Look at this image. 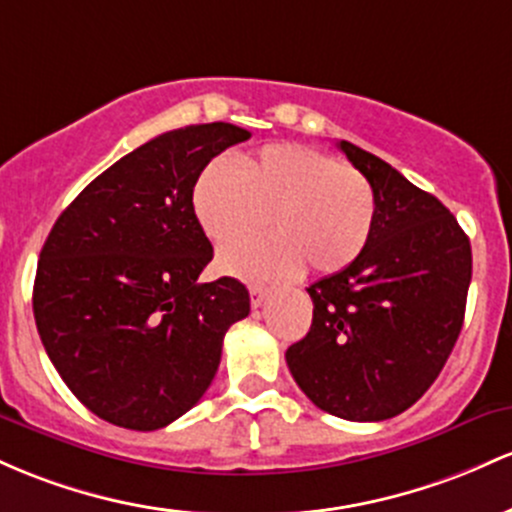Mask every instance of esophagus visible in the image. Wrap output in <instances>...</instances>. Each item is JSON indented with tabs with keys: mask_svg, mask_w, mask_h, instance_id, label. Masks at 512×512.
I'll return each instance as SVG.
<instances>
[{
	"mask_svg": "<svg viewBox=\"0 0 512 512\" xmlns=\"http://www.w3.org/2000/svg\"><path fill=\"white\" fill-rule=\"evenodd\" d=\"M268 287L266 285H249V295H251V307H261L263 302H266V297H268Z\"/></svg>",
	"mask_w": 512,
	"mask_h": 512,
	"instance_id": "34e87169",
	"label": "esophagus"
}]
</instances>
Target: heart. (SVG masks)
Returning a JSON list of instances; mask_svg holds the SVG:
<instances>
[{
  "label": "heart",
  "mask_w": 512,
  "mask_h": 512,
  "mask_svg": "<svg viewBox=\"0 0 512 512\" xmlns=\"http://www.w3.org/2000/svg\"><path fill=\"white\" fill-rule=\"evenodd\" d=\"M193 212L217 244L258 227L263 237L222 249V271L241 278L348 268L365 251L377 217L370 181L358 169L302 145H266L246 157L239 171L217 159L193 188Z\"/></svg>",
  "instance_id": "b5f03b06"
}]
</instances>
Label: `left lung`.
I'll list each match as a JSON object with an SVG mask.
<instances>
[{
	"mask_svg": "<svg viewBox=\"0 0 512 512\" xmlns=\"http://www.w3.org/2000/svg\"><path fill=\"white\" fill-rule=\"evenodd\" d=\"M338 149L375 191V229L348 268L307 287L312 326L285 360L321 411L387 421L428 392L455 348L472 246L435 195L365 149Z\"/></svg>",
	"mask_w": 512,
	"mask_h": 512,
	"instance_id": "left-lung-1",
	"label": "left lung"
}]
</instances>
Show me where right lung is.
Returning <instances> with one entry per match:
<instances>
[{
	"label": "right lung",
	"instance_id": "right-lung-1",
	"mask_svg": "<svg viewBox=\"0 0 512 512\" xmlns=\"http://www.w3.org/2000/svg\"><path fill=\"white\" fill-rule=\"evenodd\" d=\"M249 137L232 123L164 132L96 176L45 239L40 341L70 392L113 426L157 430L193 409L227 329L249 317L239 280L198 283L212 244L193 212L210 159Z\"/></svg>",
	"mask_w": 512,
	"mask_h": 512
}]
</instances>
